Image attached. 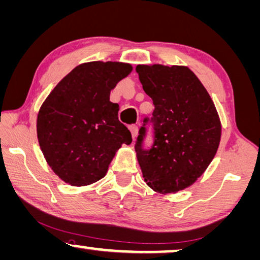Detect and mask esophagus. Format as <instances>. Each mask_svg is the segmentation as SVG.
Returning a JSON list of instances; mask_svg holds the SVG:
<instances>
[{"label":"esophagus","mask_w":260,"mask_h":260,"mask_svg":"<svg viewBox=\"0 0 260 260\" xmlns=\"http://www.w3.org/2000/svg\"><path fill=\"white\" fill-rule=\"evenodd\" d=\"M129 131H131V133H132V138L135 139V138L138 137V131H139L138 126H135V125L129 126Z\"/></svg>","instance_id":"1"}]
</instances>
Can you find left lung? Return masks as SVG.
Returning <instances> with one entry per match:
<instances>
[{
	"label": "left lung",
	"instance_id": "1",
	"mask_svg": "<svg viewBox=\"0 0 260 260\" xmlns=\"http://www.w3.org/2000/svg\"><path fill=\"white\" fill-rule=\"evenodd\" d=\"M145 92L154 103L135 142L143 178L158 193H176L204 174L219 148L221 122L207 90L183 66L139 64L135 68ZM148 123L154 142L144 148Z\"/></svg>",
	"mask_w": 260,
	"mask_h": 260
}]
</instances>
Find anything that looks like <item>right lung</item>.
<instances>
[{
  "instance_id": "obj_1",
  "label": "right lung",
  "mask_w": 260,
  "mask_h": 260,
  "mask_svg": "<svg viewBox=\"0 0 260 260\" xmlns=\"http://www.w3.org/2000/svg\"><path fill=\"white\" fill-rule=\"evenodd\" d=\"M132 72L122 62L93 61L77 66L41 105L37 135L48 166L63 182L85 186L105 176L115 151L131 145L110 92Z\"/></svg>"
}]
</instances>
